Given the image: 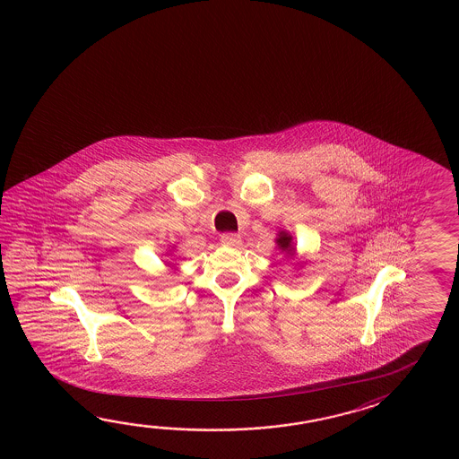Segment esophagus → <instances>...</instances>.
<instances>
[{
  "label": "esophagus",
  "instance_id": "obj_1",
  "mask_svg": "<svg viewBox=\"0 0 459 459\" xmlns=\"http://www.w3.org/2000/svg\"><path fill=\"white\" fill-rule=\"evenodd\" d=\"M221 242L225 247H238L242 244V237L238 234H224L221 235Z\"/></svg>",
  "mask_w": 459,
  "mask_h": 459
}]
</instances>
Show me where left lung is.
I'll list each match as a JSON object with an SVG mask.
<instances>
[{"label":"left lung","instance_id":"obj_1","mask_svg":"<svg viewBox=\"0 0 459 459\" xmlns=\"http://www.w3.org/2000/svg\"><path fill=\"white\" fill-rule=\"evenodd\" d=\"M276 244L280 247L281 252L286 253V256H290V258L294 256L296 247H294V242H292V237L286 230H281L280 234H278Z\"/></svg>","mask_w":459,"mask_h":459}]
</instances>
